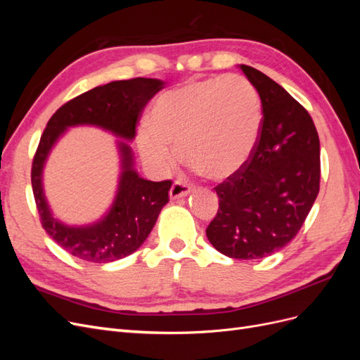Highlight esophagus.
I'll return each mask as SVG.
<instances>
[{
  "label": "esophagus",
  "instance_id": "esophagus-1",
  "mask_svg": "<svg viewBox=\"0 0 360 360\" xmlns=\"http://www.w3.org/2000/svg\"><path fill=\"white\" fill-rule=\"evenodd\" d=\"M189 192H191V184H188L186 181H183V180H176L172 183V186L169 189V197L172 200L181 198V197H186Z\"/></svg>",
  "mask_w": 360,
  "mask_h": 360
}]
</instances>
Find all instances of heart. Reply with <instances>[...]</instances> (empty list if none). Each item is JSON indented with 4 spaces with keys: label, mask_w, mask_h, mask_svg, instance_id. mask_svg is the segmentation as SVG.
I'll return each instance as SVG.
<instances>
[{
    "label": "heart",
    "mask_w": 360,
    "mask_h": 360,
    "mask_svg": "<svg viewBox=\"0 0 360 360\" xmlns=\"http://www.w3.org/2000/svg\"><path fill=\"white\" fill-rule=\"evenodd\" d=\"M261 101L245 76L189 81L163 93L151 110L150 126L138 134L141 155L159 171L180 158L212 180L240 171L258 144Z\"/></svg>",
    "instance_id": "1"
}]
</instances>
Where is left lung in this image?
Instances as JSON below:
<instances>
[{
  "label": "left lung",
  "instance_id": "1",
  "mask_svg": "<svg viewBox=\"0 0 360 360\" xmlns=\"http://www.w3.org/2000/svg\"><path fill=\"white\" fill-rule=\"evenodd\" d=\"M240 69L257 89L263 123L246 165L214 188L219 209L205 230L221 254L264 258L288 245L320 191V139L311 115L259 70Z\"/></svg>",
  "mask_w": 360,
  "mask_h": 360
}]
</instances>
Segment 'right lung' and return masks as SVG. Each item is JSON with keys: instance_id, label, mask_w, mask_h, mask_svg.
Listing matches in <instances>:
<instances>
[{"instance_id": "right-lung-1", "label": "right lung", "mask_w": 360, "mask_h": 360, "mask_svg": "<svg viewBox=\"0 0 360 360\" xmlns=\"http://www.w3.org/2000/svg\"><path fill=\"white\" fill-rule=\"evenodd\" d=\"M162 85V81L150 78L114 81L76 96L49 118L32 159L31 186L43 230L70 255L90 263H110L135 252L153 230L162 207L169 201L172 181L141 179L132 169L130 148L120 144L123 174L112 209L99 224L70 228L53 219L43 195L41 169L49 150L64 129L76 124H96L132 139L146 105Z\"/></svg>"}]
</instances>
